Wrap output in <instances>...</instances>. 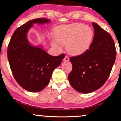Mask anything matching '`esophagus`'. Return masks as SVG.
Listing matches in <instances>:
<instances>
[{"label": "esophagus", "mask_w": 121, "mask_h": 121, "mask_svg": "<svg viewBox=\"0 0 121 121\" xmlns=\"http://www.w3.org/2000/svg\"><path fill=\"white\" fill-rule=\"evenodd\" d=\"M63 60L64 61V62H68V61H69V57H68V56H65V57H64Z\"/></svg>", "instance_id": "1"}]
</instances>
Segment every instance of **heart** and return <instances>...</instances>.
Returning a JSON list of instances; mask_svg holds the SVG:
<instances>
[{
    "label": "heart",
    "mask_w": 121,
    "mask_h": 121,
    "mask_svg": "<svg viewBox=\"0 0 121 121\" xmlns=\"http://www.w3.org/2000/svg\"><path fill=\"white\" fill-rule=\"evenodd\" d=\"M56 41L52 45L60 49L59 44L66 46V50L70 55L77 56L85 53L90 48L94 39V32L90 26L82 23H74L59 26L53 32Z\"/></svg>",
    "instance_id": "obj_1"
}]
</instances>
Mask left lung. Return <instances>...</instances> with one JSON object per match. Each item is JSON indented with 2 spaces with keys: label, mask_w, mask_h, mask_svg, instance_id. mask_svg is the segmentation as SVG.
Listing matches in <instances>:
<instances>
[{
  "label": "left lung",
  "mask_w": 121,
  "mask_h": 121,
  "mask_svg": "<svg viewBox=\"0 0 121 121\" xmlns=\"http://www.w3.org/2000/svg\"><path fill=\"white\" fill-rule=\"evenodd\" d=\"M94 37L91 47L85 53L72 57L73 69L68 75L70 85L77 91L90 93L106 82L116 56L112 36L99 25L92 22Z\"/></svg>",
  "instance_id": "obj_1"
}]
</instances>
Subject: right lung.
<instances>
[{
    "instance_id": "obj_1",
    "label": "right lung",
    "mask_w": 121,
    "mask_h": 121,
    "mask_svg": "<svg viewBox=\"0 0 121 121\" xmlns=\"http://www.w3.org/2000/svg\"><path fill=\"white\" fill-rule=\"evenodd\" d=\"M49 22L42 18L29 21L15 31L8 44V59L13 76L20 86L29 91L39 92L45 88L52 72L65 57L64 54L49 55L27 40V33L34 24Z\"/></svg>"
}]
</instances>
